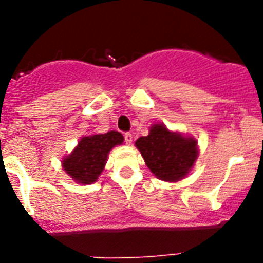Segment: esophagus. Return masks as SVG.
<instances>
[{
  "label": "esophagus",
  "mask_w": 263,
  "mask_h": 263,
  "mask_svg": "<svg viewBox=\"0 0 263 263\" xmlns=\"http://www.w3.org/2000/svg\"><path fill=\"white\" fill-rule=\"evenodd\" d=\"M124 138H125V143H126V145H132V142H133V134L125 133Z\"/></svg>",
  "instance_id": "esophagus-1"
}]
</instances>
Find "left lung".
Wrapping results in <instances>:
<instances>
[{"label": "left lung", "mask_w": 263, "mask_h": 263, "mask_svg": "<svg viewBox=\"0 0 263 263\" xmlns=\"http://www.w3.org/2000/svg\"><path fill=\"white\" fill-rule=\"evenodd\" d=\"M146 166L160 180L178 182L188 175L197 158V141L154 124L148 136L136 141Z\"/></svg>", "instance_id": "obj_1"}]
</instances>
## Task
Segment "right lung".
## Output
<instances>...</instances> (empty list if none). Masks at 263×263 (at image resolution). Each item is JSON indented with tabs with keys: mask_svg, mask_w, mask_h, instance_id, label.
<instances>
[{
	"mask_svg": "<svg viewBox=\"0 0 263 263\" xmlns=\"http://www.w3.org/2000/svg\"><path fill=\"white\" fill-rule=\"evenodd\" d=\"M122 142V134L115 130L105 134L83 137L73 152L68 157L63 158V168L75 182L92 184L103 173L109 152Z\"/></svg>",
	"mask_w": 263,
	"mask_h": 263,
	"instance_id": "right-lung-1",
	"label": "right lung"
}]
</instances>
